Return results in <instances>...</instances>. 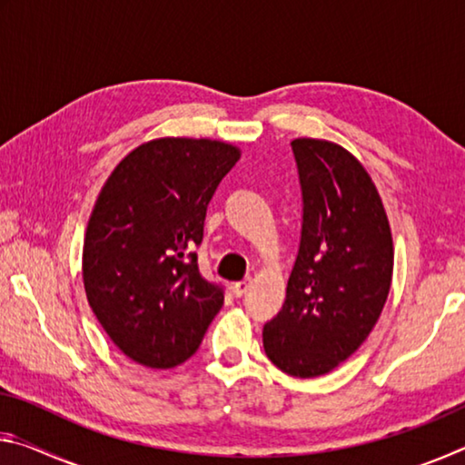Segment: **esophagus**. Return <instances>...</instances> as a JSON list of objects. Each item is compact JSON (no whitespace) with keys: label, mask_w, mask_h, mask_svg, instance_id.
Instances as JSON below:
<instances>
[{"label":"esophagus","mask_w":465,"mask_h":465,"mask_svg":"<svg viewBox=\"0 0 465 465\" xmlns=\"http://www.w3.org/2000/svg\"><path fill=\"white\" fill-rule=\"evenodd\" d=\"M250 285H252V279H243L240 282H235V285H233V295L235 297H243V295L248 293Z\"/></svg>","instance_id":"esophagus-1"}]
</instances>
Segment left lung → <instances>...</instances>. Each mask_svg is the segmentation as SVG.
<instances>
[{
	"mask_svg": "<svg viewBox=\"0 0 465 465\" xmlns=\"http://www.w3.org/2000/svg\"><path fill=\"white\" fill-rule=\"evenodd\" d=\"M302 186V238L287 297L262 328L281 371L318 377L349 359L371 332L390 293L391 232L377 188L341 145L291 143Z\"/></svg>",
	"mask_w": 465,
	"mask_h": 465,
	"instance_id": "obj_1",
	"label": "left lung"
}]
</instances>
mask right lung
<instances>
[{
  "label": "right lung",
  "instance_id": "add662e5",
  "mask_svg": "<svg viewBox=\"0 0 465 465\" xmlns=\"http://www.w3.org/2000/svg\"><path fill=\"white\" fill-rule=\"evenodd\" d=\"M240 149L211 139H155L106 180L84 240V287L119 349L139 365L191 359L225 289L199 271L194 248L217 186Z\"/></svg>",
  "mask_w": 465,
  "mask_h": 465
}]
</instances>
